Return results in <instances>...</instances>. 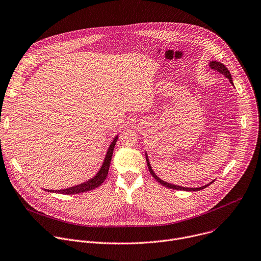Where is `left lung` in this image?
Returning a JSON list of instances; mask_svg holds the SVG:
<instances>
[{"mask_svg":"<svg viewBox=\"0 0 261 261\" xmlns=\"http://www.w3.org/2000/svg\"><path fill=\"white\" fill-rule=\"evenodd\" d=\"M209 66H210V68H211V69H213V70H215V71H217V72H219V73L223 74V75H224L225 77H227V79L229 80V82L233 85V83H232V79H231V74H230L229 70L226 68V66H225L224 64H222V63H220V62H218V61H210ZM145 158H146V163H147L148 170H149V172H150V174L152 175V177H153V178H155V179H156V181H158V182H160L162 186H164V187H166V188H168V189H172V190H180V191H188V192H197V191H201V190H203V189H205V188L209 187L212 182H214V180H213V181H211L210 184H208V185H206V186H204V187H201V188H185V187H179V186H175V185H171V184H169V182H166V181L162 180L161 178H159V177L155 175V173H154V172H153V170L151 169V166H150V164H149L148 156H147L146 152H145Z\"/></svg>","mask_w":261,"mask_h":261,"instance_id":"8db88e82","label":"left lung"}]
</instances>
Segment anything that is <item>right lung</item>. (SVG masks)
<instances>
[{
	"label": "right lung",
	"instance_id": "1",
	"mask_svg": "<svg viewBox=\"0 0 261 261\" xmlns=\"http://www.w3.org/2000/svg\"><path fill=\"white\" fill-rule=\"evenodd\" d=\"M118 140V135L114 138V140L112 141L108 152L106 154L105 161L102 163V166L100 167L99 171L97 172V174L92 177L91 179L87 180L86 182H83L81 185L68 188V189H63V190H44L46 192L49 193H56V194H62V195H74V194H81V193H86L89 192L91 190H94L96 188H98L107 178L108 174H109V169H110V165H111V161H112V156H113V152H114V148L116 145V142Z\"/></svg>",
	"mask_w": 261,
	"mask_h": 261
}]
</instances>
